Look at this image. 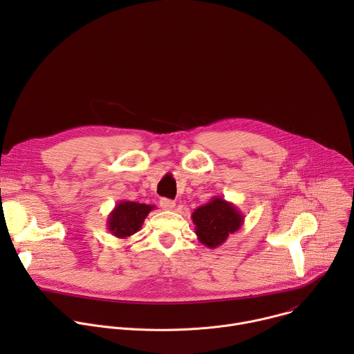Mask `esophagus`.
Segmentation results:
<instances>
[{
  "instance_id": "34e87169",
  "label": "esophagus",
  "mask_w": 354,
  "mask_h": 354,
  "mask_svg": "<svg viewBox=\"0 0 354 354\" xmlns=\"http://www.w3.org/2000/svg\"><path fill=\"white\" fill-rule=\"evenodd\" d=\"M160 205H161V207L162 209H165V210H172L174 207H175V201L174 200H171V198H161L160 200Z\"/></svg>"
}]
</instances>
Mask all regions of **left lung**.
I'll use <instances>...</instances> for the list:
<instances>
[{
	"label": "left lung",
	"instance_id": "8db88e82",
	"mask_svg": "<svg viewBox=\"0 0 354 354\" xmlns=\"http://www.w3.org/2000/svg\"><path fill=\"white\" fill-rule=\"evenodd\" d=\"M197 239L207 248L223 245L230 234L236 232L243 224V214L231 201L214 196L206 205L197 207L192 214Z\"/></svg>",
	"mask_w": 354,
	"mask_h": 354
}]
</instances>
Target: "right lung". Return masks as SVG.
<instances>
[{
	"instance_id": "add662e5",
	"label": "right lung",
	"mask_w": 354,
	"mask_h": 354,
	"mask_svg": "<svg viewBox=\"0 0 354 354\" xmlns=\"http://www.w3.org/2000/svg\"><path fill=\"white\" fill-rule=\"evenodd\" d=\"M156 206L122 200L108 216V230L119 239H127L141 230L145 217Z\"/></svg>"
}]
</instances>
